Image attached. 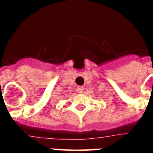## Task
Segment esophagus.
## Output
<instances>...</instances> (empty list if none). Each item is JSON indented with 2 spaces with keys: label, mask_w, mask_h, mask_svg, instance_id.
<instances>
[{
  "label": "esophagus",
  "mask_w": 153,
  "mask_h": 153,
  "mask_svg": "<svg viewBox=\"0 0 153 153\" xmlns=\"http://www.w3.org/2000/svg\"><path fill=\"white\" fill-rule=\"evenodd\" d=\"M83 87L82 86H79L78 88H77V91H78V93H83Z\"/></svg>",
  "instance_id": "esophagus-1"
}]
</instances>
